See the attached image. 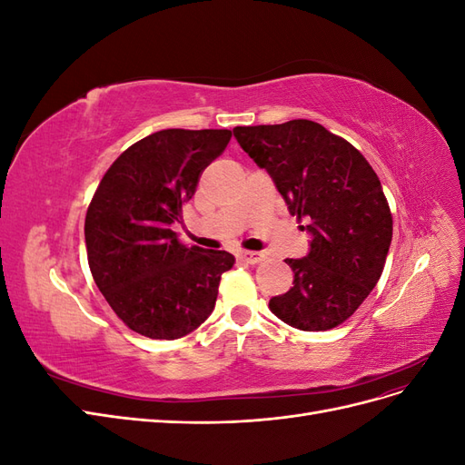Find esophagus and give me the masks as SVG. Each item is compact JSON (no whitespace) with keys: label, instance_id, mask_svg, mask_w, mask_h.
<instances>
[{"label":"esophagus","instance_id":"34e87169","mask_svg":"<svg viewBox=\"0 0 465 465\" xmlns=\"http://www.w3.org/2000/svg\"><path fill=\"white\" fill-rule=\"evenodd\" d=\"M236 258L242 263H258V262H262L263 254H260V252H238Z\"/></svg>","mask_w":465,"mask_h":465}]
</instances>
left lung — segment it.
Returning <instances> with one entry per match:
<instances>
[{
	"instance_id": "left-lung-1",
	"label": "left lung",
	"mask_w": 465,
	"mask_h": 465,
	"mask_svg": "<svg viewBox=\"0 0 465 465\" xmlns=\"http://www.w3.org/2000/svg\"><path fill=\"white\" fill-rule=\"evenodd\" d=\"M232 134L312 236L304 258L285 260L292 287L270 301V311L302 331L340 326L376 287L391 242L376 173L361 151L312 120L236 125Z\"/></svg>"
}]
</instances>
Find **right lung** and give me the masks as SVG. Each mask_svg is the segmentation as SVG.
<instances>
[{
  "label": "right lung",
  "mask_w": 465,
  "mask_h": 465,
  "mask_svg": "<svg viewBox=\"0 0 465 465\" xmlns=\"http://www.w3.org/2000/svg\"><path fill=\"white\" fill-rule=\"evenodd\" d=\"M231 130H161L125 149L85 217L94 283L116 316L151 340L184 337L213 312L234 256L184 246L171 229Z\"/></svg>",
  "instance_id": "add662e5"
}]
</instances>
